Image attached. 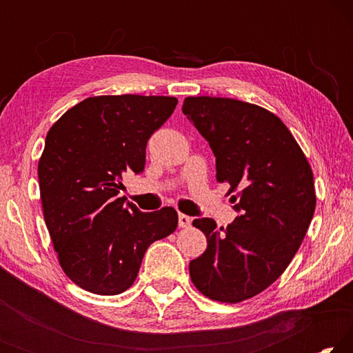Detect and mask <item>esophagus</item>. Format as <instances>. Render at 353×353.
<instances>
[{"label": "esophagus", "instance_id": "esophagus-1", "mask_svg": "<svg viewBox=\"0 0 353 353\" xmlns=\"http://www.w3.org/2000/svg\"><path fill=\"white\" fill-rule=\"evenodd\" d=\"M191 219L190 216H187V214L183 213H179V227H190L191 225Z\"/></svg>", "mask_w": 353, "mask_h": 353}]
</instances>
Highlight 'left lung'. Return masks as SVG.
Wrapping results in <instances>:
<instances>
[{
    "mask_svg": "<svg viewBox=\"0 0 353 353\" xmlns=\"http://www.w3.org/2000/svg\"><path fill=\"white\" fill-rule=\"evenodd\" d=\"M182 112L216 157V181L240 212L216 229L194 219L205 252L190 261L191 282L205 297L238 303L282 276L305 238L316 208L313 171L282 119L263 107L216 97H188Z\"/></svg>",
    "mask_w": 353,
    "mask_h": 353,
    "instance_id": "left-lung-1",
    "label": "left lung"
}]
</instances>
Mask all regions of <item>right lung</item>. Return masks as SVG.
<instances>
[{"label": "right lung", "instance_id": "1", "mask_svg": "<svg viewBox=\"0 0 353 353\" xmlns=\"http://www.w3.org/2000/svg\"><path fill=\"white\" fill-rule=\"evenodd\" d=\"M176 105L172 97H90L48 130L39 160L43 218L59 265L82 290L121 294L146 249L176 230L172 207L143 213L118 198L123 176L145 170L149 137Z\"/></svg>", "mask_w": 353, "mask_h": 353}]
</instances>
